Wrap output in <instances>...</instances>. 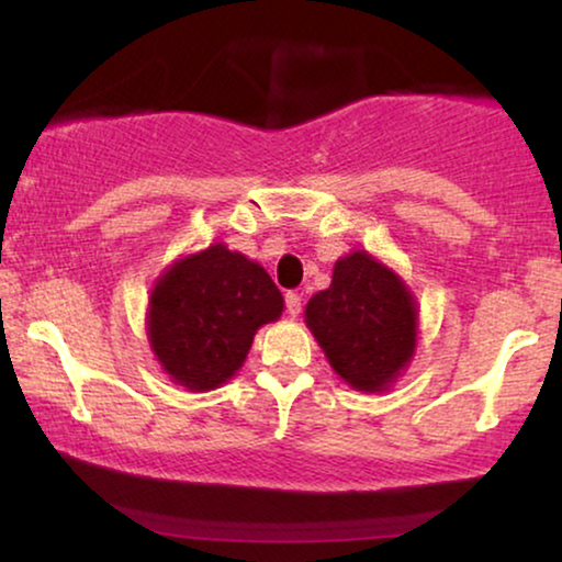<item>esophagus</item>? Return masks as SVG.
<instances>
[{
    "instance_id": "34e87169",
    "label": "esophagus",
    "mask_w": 562,
    "mask_h": 562,
    "mask_svg": "<svg viewBox=\"0 0 562 562\" xmlns=\"http://www.w3.org/2000/svg\"><path fill=\"white\" fill-rule=\"evenodd\" d=\"M286 312L291 317H299V314H302V296H299L296 291H289L286 294Z\"/></svg>"
}]
</instances>
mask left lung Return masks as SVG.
Segmentation results:
<instances>
[{
    "mask_svg": "<svg viewBox=\"0 0 562 562\" xmlns=\"http://www.w3.org/2000/svg\"><path fill=\"white\" fill-rule=\"evenodd\" d=\"M304 322L333 371L363 394L389 391L417 350V299L368 250L337 260L329 289L306 302Z\"/></svg>",
    "mask_w": 562,
    "mask_h": 562,
    "instance_id": "1",
    "label": "left lung"
}]
</instances>
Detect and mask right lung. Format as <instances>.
<instances>
[{"label": "right lung", "instance_id": "add662e5", "mask_svg": "<svg viewBox=\"0 0 562 562\" xmlns=\"http://www.w3.org/2000/svg\"><path fill=\"white\" fill-rule=\"evenodd\" d=\"M283 312L266 268L225 243L176 258L148 299V342L164 373L187 391L220 389L240 371L252 337Z\"/></svg>", "mask_w": 562, "mask_h": 562}]
</instances>
